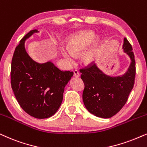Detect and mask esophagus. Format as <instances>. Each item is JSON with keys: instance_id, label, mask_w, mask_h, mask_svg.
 Listing matches in <instances>:
<instances>
[{"instance_id": "34e87169", "label": "esophagus", "mask_w": 147, "mask_h": 147, "mask_svg": "<svg viewBox=\"0 0 147 147\" xmlns=\"http://www.w3.org/2000/svg\"><path fill=\"white\" fill-rule=\"evenodd\" d=\"M74 76L76 78H79L80 77V74L79 71H78V70H77V69L74 70Z\"/></svg>"}]
</instances>
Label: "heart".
I'll return each instance as SVG.
<instances>
[{
	"label": "heart",
	"instance_id": "1",
	"mask_svg": "<svg viewBox=\"0 0 147 147\" xmlns=\"http://www.w3.org/2000/svg\"><path fill=\"white\" fill-rule=\"evenodd\" d=\"M94 38L95 33L92 31L80 32L72 37V38L70 39L67 44V49L68 51H62V55L65 59L69 63H72L74 59L73 55L80 54L94 40L90 48L86 51L82 56L83 61L86 64L92 63L96 58L100 42L98 38H96L94 40Z\"/></svg>",
	"mask_w": 147,
	"mask_h": 147
}]
</instances>
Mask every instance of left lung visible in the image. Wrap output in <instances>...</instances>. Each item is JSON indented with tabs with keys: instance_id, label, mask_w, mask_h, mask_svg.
Returning <instances> with one entry per match:
<instances>
[{
	"instance_id": "8db88e82",
	"label": "left lung",
	"mask_w": 147,
	"mask_h": 147,
	"mask_svg": "<svg viewBox=\"0 0 147 147\" xmlns=\"http://www.w3.org/2000/svg\"><path fill=\"white\" fill-rule=\"evenodd\" d=\"M123 51L131 60L127 71L122 76L106 75L96 64L81 69L84 83L82 98L87 110L95 116L110 118L117 113L127 102L134 84L136 63L132 47L123 40Z\"/></svg>"
}]
</instances>
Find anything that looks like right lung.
Masks as SVG:
<instances>
[{
  "mask_svg": "<svg viewBox=\"0 0 147 147\" xmlns=\"http://www.w3.org/2000/svg\"><path fill=\"white\" fill-rule=\"evenodd\" d=\"M37 32V30L28 32L15 48L11 62V84L21 107L32 117L45 119L59 109L65 87L74 73L61 71L51 61L38 63L29 56L25 41Z\"/></svg>",
  "mask_w": 147,
  "mask_h": 147,
  "instance_id": "obj_1",
  "label": "right lung"
}]
</instances>
